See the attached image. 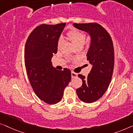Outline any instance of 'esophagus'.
<instances>
[{
    "label": "esophagus",
    "instance_id": "obj_1",
    "mask_svg": "<svg viewBox=\"0 0 133 133\" xmlns=\"http://www.w3.org/2000/svg\"><path fill=\"white\" fill-rule=\"evenodd\" d=\"M71 76H72V78H75V77H76L77 76H78V74H77L76 73L72 72H71Z\"/></svg>",
    "mask_w": 133,
    "mask_h": 133
}]
</instances>
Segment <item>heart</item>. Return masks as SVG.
<instances>
[{"mask_svg":"<svg viewBox=\"0 0 133 133\" xmlns=\"http://www.w3.org/2000/svg\"><path fill=\"white\" fill-rule=\"evenodd\" d=\"M67 36L72 43L76 48L82 47L85 43L86 35L82 31L78 30H73L67 33ZM62 43L61 38L59 39L58 41V46L59 47Z\"/></svg>","mask_w":133,"mask_h":133,"instance_id":"b5f03b06","label":"heart"}]
</instances>
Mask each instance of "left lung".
<instances>
[{
    "label": "left lung",
    "mask_w": 133,
    "mask_h": 133,
    "mask_svg": "<svg viewBox=\"0 0 133 133\" xmlns=\"http://www.w3.org/2000/svg\"><path fill=\"white\" fill-rule=\"evenodd\" d=\"M73 25L88 33L91 37L87 57L92 67L87 78L78 75L82 85L76 90V94L81 101L91 103L103 96L111 82L115 61L113 42L106 30L99 24L74 23Z\"/></svg>",
    "instance_id": "left-lung-1"
}]
</instances>
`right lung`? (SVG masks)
Segmentation results:
<instances>
[{
  "label": "right lung",
  "instance_id": "add662e5",
  "mask_svg": "<svg viewBox=\"0 0 133 133\" xmlns=\"http://www.w3.org/2000/svg\"><path fill=\"white\" fill-rule=\"evenodd\" d=\"M65 25V23L39 25L30 34L25 45V66L30 83L36 96L49 104L60 102L71 80L69 69L57 70L51 63Z\"/></svg>",
  "mask_w": 133,
  "mask_h": 133
}]
</instances>
